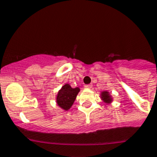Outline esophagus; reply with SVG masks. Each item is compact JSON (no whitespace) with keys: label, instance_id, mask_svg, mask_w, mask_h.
Instances as JSON below:
<instances>
[{"label":"esophagus","instance_id":"obj_1","mask_svg":"<svg viewBox=\"0 0 157 157\" xmlns=\"http://www.w3.org/2000/svg\"><path fill=\"white\" fill-rule=\"evenodd\" d=\"M84 87L87 89H90L92 88V85L91 84H86V85H84Z\"/></svg>","mask_w":157,"mask_h":157}]
</instances>
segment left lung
Segmentation results:
<instances>
[{
  "instance_id": "obj_1",
  "label": "left lung",
  "mask_w": 157,
  "mask_h": 157,
  "mask_svg": "<svg viewBox=\"0 0 157 157\" xmlns=\"http://www.w3.org/2000/svg\"><path fill=\"white\" fill-rule=\"evenodd\" d=\"M101 98L102 100L105 101L106 103H109V102L112 101V98L109 95L108 91H104L101 93Z\"/></svg>"
}]
</instances>
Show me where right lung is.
I'll use <instances>...</instances> for the list:
<instances>
[{"label": "right lung", "mask_w": 157, "mask_h": 157, "mask_svg": "<svg viewBox=\"0 0 157 157\" xmlns=\"http://www.w3.org/2000/svg\"><path fill=\"white\" fill-rule=\"evenodd\" d=\"M79 91L80 89L78 87L72 88L68 83L65 84L57 94L56 102L59 106L67 111L70 109L74 104Z\"/></svg>", "instance_id": "right-lung-1"}]
</instances>
